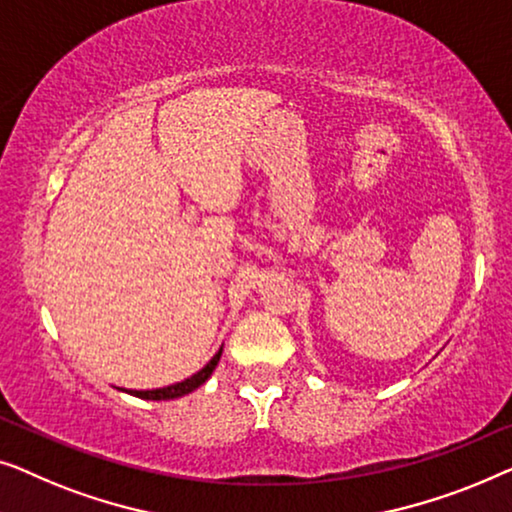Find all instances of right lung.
I'll return each instance as SVG.
<instances>
[{"instance_id":"1","label":"right lung","mask_w":512,"mask_h":512,"mask_svg":"<svg viewBox=\"0 0 512 512\" xmlns=\"http://www.w3.org/2000/svg\"><path fill=\"white\" fill-rule=\"evenodd\" d=\"M220 355L222 350H218V355H215L211 362H208L204 369L194 373L192 378L183 380V383H176V385H169V387H162V390H146V392H139V390H129V394H134V397L139 399H153V401H164V399H178V397H185V394H190L192 390H197L199 385H204L208 378H211V373L215 366L220 362ZM127 392V390H125Z\"/></svg>"}]
</instances>
